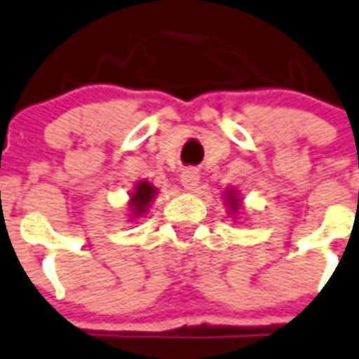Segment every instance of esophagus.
Listing matches in <instances>:
<instances>
[{
	"label": "esophagus",
	"mask_w": 359,
	"mask_h": 359,
	"mask_svg": "<svg viewBox=\"0 0 359 359\" xmlns=\"http://www.w3.org/2000/svg\"><path fill=\"white\" fill-rule=\"evenodd\" d=\"M180 184L188 191H194L199 186V173L195 170H184L180 173Z\"/></svg>",
	"instance_id": "obj_1"
}]
</instances>
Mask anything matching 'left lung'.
<instances>
[{
    "instance_id": "left-lung-1",
    "label": "left lung",
    "mask_w": 359,
    "mask_h": 359,
    "mask_svg": "<svg viewBox=\"0 0 359 359\" xmlns=\"http://www.w3.org/2000/svg\"><path fill=\"white\" fill-rule=\"evenodd\" d=\"M223 201H225L226 212L232 219H240V215L243 214V197L240 195V189L230 186L223 191Z\"/></svg>"
}]
</instances>
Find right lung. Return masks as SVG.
<instances>
[{
    "instance_id": "right-lung-1",
    "label": "right lung",
    "mask_w": 359,
    "mask_h": 359,
    "mask_svg": "<svg viewBox=\"0 0 359 359\" xmlns=\"http://www.w3.org/2000/svg\"><path fill=\"white\" fill-rule=\"evenodd\" d=\"M158 195V188L149 182V180H138L129 191V201H127V215L129 223H138L147 212H149L151 203Z\"/></svg>"
}]
</instances>
